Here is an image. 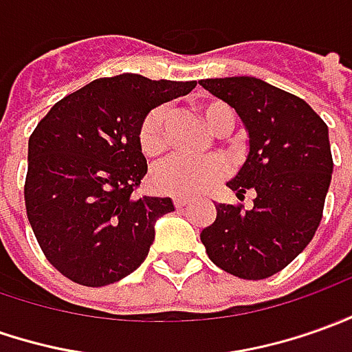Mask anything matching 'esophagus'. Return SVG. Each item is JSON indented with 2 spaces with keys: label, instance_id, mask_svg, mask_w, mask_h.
<instances>
[{
  "label": "esophagus",
  "instance_id": "34e87169",
  "mask_svg": "<svg viewBox=\"0 0 352 352\" xmlns=\"http://www.w3.org/2000/svg\"><path fill=\"white\" fill-rule=\"evenodd\" d=\"M173 204H175V208H185L186 204H188V200H186V198H181V196H175V198H173Z\"/></svg>",
  "mask_w": 352,
  "mask_h": 352
}]
</instances>
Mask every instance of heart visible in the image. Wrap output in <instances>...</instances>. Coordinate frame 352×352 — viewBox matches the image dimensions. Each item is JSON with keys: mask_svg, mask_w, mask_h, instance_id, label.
Listing matches in <instances>:
<instances>
[{"mask_svg": "<svg viewBox=\"0 0 352 352\" xmlns=\"http://www.w3.org/2000/svg\"><path fill=\"white\" fill-rule=\"evenodd\" d=\"M202 119L214 133L226 135L235 123V113L226 102L212 100L202 107ZM166 121L167 107H154L142 119L138 126V146L146 157H157L166 152ZM227 173L223 157L210 156L202 160L190 157H171L154 167L152 186L160 195L167 196H196L208 190L216 181Z\"/></svg>", "mask_w": 352, "mask_h": 352, "instance_id": "b5f03b06", "label": "heart"}]
</instances>
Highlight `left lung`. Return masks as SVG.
<instances>
[{
    "mask_svg": "<svg viewBox=\"0 0 352 352\" xmlns=\"http://www.w3.org/2000/svg\"><path fill=\"white\" fill-rule=\"evenodd\" d=\"M200 85L241 117L248 156L227 186L254 206L217 204L200 241L210 260L241 279L281 272L312 241L322 221L333 160L327 125L298 96L254 76L204 78Z\"/></svg>",
    "mask_w": 352,
    "mask_h": 352,
    "instance_id": "8db88e82",
    "label": "left lung"
}]
</instances>
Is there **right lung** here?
I'll use <instances>...</instances> for the list:
<instances>
[{
    "label": "right lung",
    "instance_id": "add662e5",
    "mask_svg": "<svg viewBox=\"0 0 352 352\" xmlns=\"http://www.w3.org/2000/svg\"><path fill=\"white\" fill-rule=\"evenodd\" d=\"M195 86L135 73L98 78L59 100L30 135L26 216L47 262L71 281L109 285L146 260L156 219L175 208L135 196L148 171L138 126Z\"/></svg>",
    "mask_w": 352,
    "mask_h": 352
}]
</instances>
